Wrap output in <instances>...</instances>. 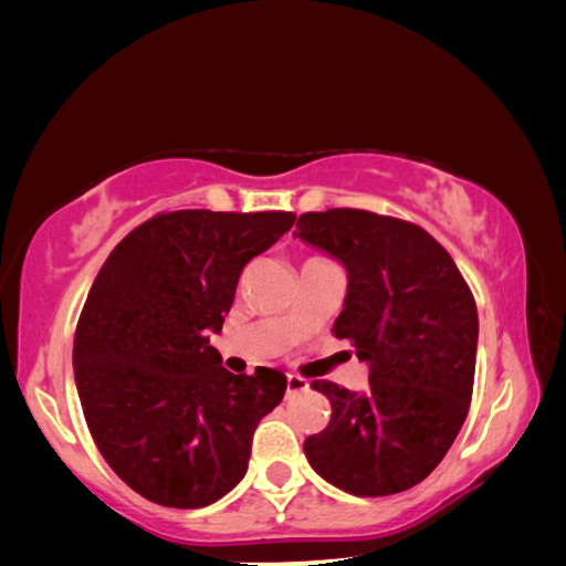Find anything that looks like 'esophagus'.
Wrapping results in <instances>:
<instances>
[{
  "label": "esophagus",
  "mask_w": 566,
  "mask_h": 566,
  "mask_svg": "<svg viewBox=\"0 0 566 566\" xmlns=\"http://www.w3.org/2000/svg\"><path fill=\"white\" fill-rule=\"evenodd\" d=\"M306 389H310V381H306L304 377L286 375V397H294V395H300V391H306Z\"/></svg>",
  "instance_id": "34e87169"
}]
</instances>
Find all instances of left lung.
Here are the masks:
<instances>
[{
  "mask_svg": "<svg viewBox=\"0 0 566 566\" xmlns=\"http://www.w3.org/2000/svg\"><path fill=\"white\" fill-rule=\"evenodd\" d=\"M294 237L347 270L334 334L369 364L364 391L312 381L329 399L332 419L306 437L304 454L342 492H405L434 472L467 419L479 337L474 296L447 249L395 217L306 212Z\"/></svg>",
  "mask_w": 566,
  "mask_h": 566,
  "instance_id": "8db88e82",
  "label": "left lung"
}]
</instances>
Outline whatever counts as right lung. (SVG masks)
<instances>
[{
    "label": "right lung",
    "mask_w": 566,
    "mask_h": 566,
    "mask_svg": "<svg viewBox=\"0 0 566 566\" xmlns=\"http://www.w3.org/2000/svg\"><path fill=\"white\" fill-rule=\"evenodd\" d=\"M292 212L157 214L114 247L74 334V379L94 444L145 500L199 510L242 482L260 419L286 377L232 375L222 332L244 266L294 224Z\"/></svg>",
    "instance_id": "add662e5"
}]
</instances>
